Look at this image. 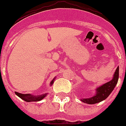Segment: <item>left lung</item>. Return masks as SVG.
I'll return each mask as SVG.
<instances>
[{
	"label": "left lung",
	"instance_id": "left-lung-1",
	"mask_svg": "<svg viewBox=\"0 0 126 126\" xmlns=\"http://www.w3.org/2000/svg\"><path fill=\"white\" fill-rule=\"evenodd\" d=\"M118 77H119V67H118L117 69H116L113 75V78L111 80L96 88L95 94L93 97L90 98H84V99L82 98L80 100L84 102V103L92 105V104L97 103L106 99L115 88L116 85L118 83Z\"/></svg>",
	"mask_w": 126,
	"mask_h": 126
}]
</instances>
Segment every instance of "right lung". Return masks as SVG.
Segmentation results:
<instances>
[{
  "label": "right lung",
  "mask_w": 126,
  "mask_h": 126,
  "mask_svg": "<svg viewBox=\"0 0 126 126\" xmlns=\"http://www.w3.org/2000/svg\"><path fill=\"white\" fill-rule=\"evenodd\" d=\"M55 79V78H54V79L51 80V82H50V86L53 85V82H54ZM15 94H16L19 97H20L21 99H22L23 100H24L25 101L32 102V101H41V100L43 99L47 95V93L42 94V95H32V94H20V93H18V92H15Z\"/></svg>",
  "instance_id": "add662e5"
}]
</instances>
